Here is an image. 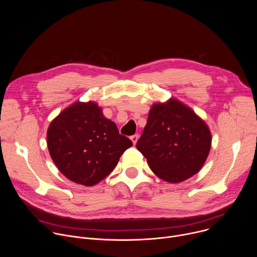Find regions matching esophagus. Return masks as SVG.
<instances>
[{"instance_id": "obj_1", "label": "esophagus", "mask_w": 257, "mask_h": 257, "mask_svg": "<svg viewBox=\"0 0 257 257\" xmlns=\"http://www.w3.org/2000/svg\"><path fill=\"white\" fill-rule=\"evenodd\" d=\"M130 139L132 140L133 144H136V142H137V140H138V134H134V135H132V136L130 137Z\"/></svg>"}]
</instances>
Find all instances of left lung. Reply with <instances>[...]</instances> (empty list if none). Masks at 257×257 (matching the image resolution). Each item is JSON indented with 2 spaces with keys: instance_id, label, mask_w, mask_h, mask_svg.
I'll list each match as a JSON object with an SVG mask.
<instances>
[{
  "instance_id": "obj_1",
  "label": "left lung",
  "mask_w": 257,
  "mask_h": 257,
  "mask_svg": "<svg viewBox=\"0 0 257 257\" xmlns=\"http://www.w3.org/2000/svg\"><path fill=\"white\" fill-rule=\"evenodd\" d=\"M210 144L206 124L191 108L172 98L152 106L136 148L158 177L179 183L202 168Z\"/></svg>"
}]
</instances>
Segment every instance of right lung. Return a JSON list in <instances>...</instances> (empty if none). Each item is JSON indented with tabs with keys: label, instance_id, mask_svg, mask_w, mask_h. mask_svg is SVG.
Listing matches in <instances>:
<instances>
[{
	"label": "right lung",
	"instance_id": "obj_1",
	"mask_svg": "<svg viewBox=\"0 0 257 257\" xmlns=\"http://www.w3.org/2000/svg\"><path fill=\"white\" fill-rule=\"evenodd\" d=\"M52 160L69 180L92 186L117 166L132 141L103 117L95 102H75L52 121L48 129Z\"/></svg>",
	"mask_w": 257,
	"mask_h": 257
}]
</instances>
